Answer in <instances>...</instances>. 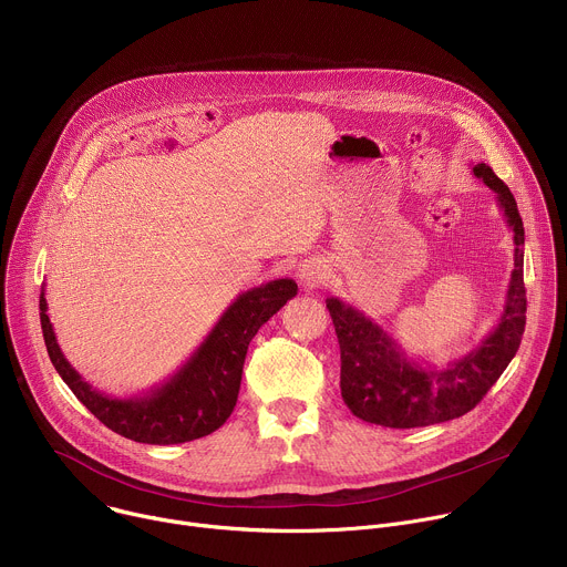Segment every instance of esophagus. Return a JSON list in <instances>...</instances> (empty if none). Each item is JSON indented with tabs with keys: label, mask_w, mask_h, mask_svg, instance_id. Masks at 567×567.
I'll return each mask as SVG.
<instances>
[{
	"label": "esophagus",
	"mask_w": 567,
	"mask_h": 567,
	"mask_svg": "<svg viewBox=\"0 0 567 567\" xmlns=\"http://www.w3.org/2000/svg\"><path fill=\"white\" fill-rule=\"evenodd\" d=\"M297 277L306 288H317L330 279V268L321 259H306L303 264H299Z\"/></svg>",
	"instance_id": "esophagus-1"
}]
</instances>
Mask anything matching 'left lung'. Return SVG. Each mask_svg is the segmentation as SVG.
Masks as SVG:
<instances>
[{
	"label": "left lung",
	"instance_id": "obj_1",
	"mask_svg": "<svg viewBox=\"0 0 567 567\" xmlns=\"http://www.w3.org/2000/svg\"><path fill=\"white\" fill-rule=\"evenodd\" d=\"M472 172L496 194V203L514 233V270L503 315L472 353L435 369L406 358L395 339L371 317L342 299L328 297L326 308L334 323L342 360L339 386L351 413L364 422L413 429L461 417L485 398L520 347L527 310L523 218L514 194L489 165L478 163Z\"/></svg>",
	"mask_w": 567,
	"mask_h": 567
}]
</instances>
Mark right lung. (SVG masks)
I'll return each instance as SVG.
<instances>
[{
	"label": "right lung",
	"mask_w": 567,
	"mask_h": 567,
	"mask_svg": "<svg viewBox=\"0 0 567 567\" xmlns=\"http://www.w3.org/2000/svg\"><path fill=\"white\" fill-rule=\"evenodd\" d=\"M295 295L292 279H275L241 292L192 358L169 380L136 398L104 395L69 364L47 315L44 292L40 295V321L55 371L104 426L145 444H178L209 435L230 417L252 337Z\"/></svg>",
	"instance_id": "add662e5"
}]
</instances>
